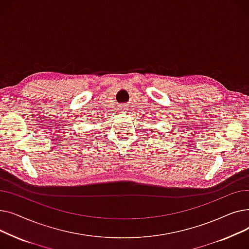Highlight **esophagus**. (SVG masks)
Here are the masks:
<instances>
[{
	"mask_svg": "<svg viewBox=\"0 0 249 249\" xmlns=\"http://www.w3.org/2000/svg\"><path fill=\"white\" fill-rule=\"evenodd\" d=\"M120 112H124L125 111V106H120Z\"/></svg>",
	"mask_w": 249,
	"mask_h": 249,
	"instance_id": "obj_1",
	"label": "esophagus"
}]
</instances>
